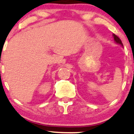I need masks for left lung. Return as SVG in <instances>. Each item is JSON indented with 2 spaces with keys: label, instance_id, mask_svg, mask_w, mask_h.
Here are the masks:
<instances>
[{
  "label": "left lung",
  "instance_id": "left-lung-1",
  "mask_svg": "<svg viewBox=\"0 0 134 134\" xmlns=\"http://www.w3.org/2000/svg\"><path fill=\"white\" fill-rule=\"evenodd\" d=\"M113 37H114V40L115 42H116V43H118V44L120 45V46H123V44H122V41H121V40L119 38V37H118V36H116V35H115L114 34H113Z\"/></svg>",
  "mask_w": 134,
  "mask_h": 134
}]
</instances>
